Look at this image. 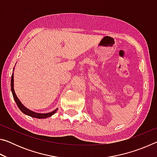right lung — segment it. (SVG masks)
Instances as JSON below:
<instances>
[{
  "label": "right lung",
  "mask_w": 157,
  "mask_h": 157,
  "mask_svg": "<svg viewBox=\"0 0 157 157\" xmlns=\"http://www.w3.org/2000/svg\"><path fill=\"white\" fill-rule=\"evenodd\" d=\"M11 91H12V95H13V98H14V99L15 100L16 103H17L18 109H19L21 111H22L23 113L26 114V115H28L29 116H31V117H33V118L42 119V118H48V117L52 116L53 114H55V113L57 112V109H55L54 111H51V112L46 113H41L34 112V111H31V110L29 109L26 108L25 106L23 105L22 103H21V102L19 100V99H18V97L17 96V95H16V94H15L14 89V73H12V78H11Z\"/></svg>",
  "instance_id": "right-lung-1"
}]
</instances>
